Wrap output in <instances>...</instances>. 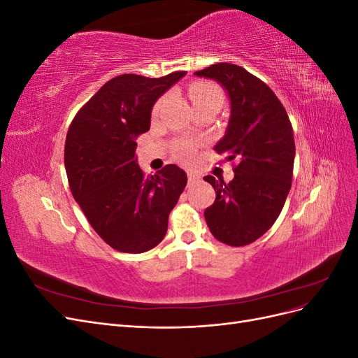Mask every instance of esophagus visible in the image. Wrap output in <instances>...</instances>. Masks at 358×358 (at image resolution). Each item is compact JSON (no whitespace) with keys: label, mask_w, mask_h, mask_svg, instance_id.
<instances>
[{"label":"esophagus","mask_w":358,"mask_h":358,"mask_svg":"<svg viewBox=\"0 0 358 358\" xmlns=\"http://www.w3.org/2000/svg\"><path fill=\"white\" fill-rule=\"evenodd\" d=\"M199 180H200V176L197 175V173L188 171V182H189V183H196V182H199Z\"/></svg>","instance_id":"1"}]
</instances>
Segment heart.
<instances>
[{
    "instance_id": "b5f03b06",
    "label": "heart",
    "mask_w": 358,
    "mask_h": 358,
    "mask_svg": "<svg viewBox=\"0 0 358 358\" xmlns=\"http://www.w3.org/2000/svg\"><path fill=\"white\" fill-rule=\"evenodd\" d=\"M189 99L192 103V107L201 106V104H208V103H222V94L221 91L216 88L213 83L209 82H197L194 83L189 88ZM167 96L161 99L154 109V115H158L159 110L162 109V106L166 104ZM192 154V148L189 143H180L176 146V155L182 159H188Z\"/></svg>"
}]
</instances>
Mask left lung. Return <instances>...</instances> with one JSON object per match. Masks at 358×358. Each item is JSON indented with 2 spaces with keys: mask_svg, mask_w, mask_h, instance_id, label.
<instances>
[{
  "mask_svg": "<svg viewBox=\"0 0 358 358\" xmlns=\"http://www.w3.org/2000/svg\"><path fill=\"white\" fill-rule=\"evenodd\" d=\"M194 74L218 82L229 95V125L215 150L237 162L229 183L204 178L216 192L204 218L215 239L245 246L275 224L285 204L296 157L292 127L275 92L241 66L218 62Z\"/></svg>",
  "mask_w": 358,
  "mask_h": 358,
  "instance_id": "left-lung-1",
  "label": "left lung"
}]
</instances>
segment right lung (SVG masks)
I'll use <instances>...</instances> for the list:
<instances>
[{"label":"right lung","mask_w":358,"mask_h":358,"mask_svg":"<svg viewBox=\"0 0 358 358\" xmlns=\"http://www.w3.org/2000/svg\"><path fill=\"white\" fill-rule=\"evenodd\" d=\"M185 74L116 76L69 128L64 162L73 197L119 252L142 254L164 239L169 215L187 187V173L176 164L146 178L136 157V138L149 129L154 104Z\"/></svg>","instance_id":"1"}]
</instances>
